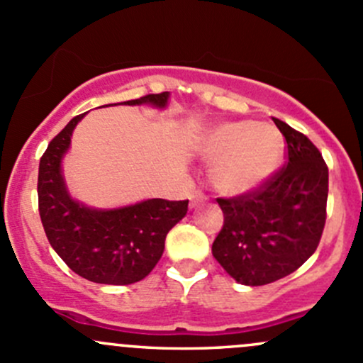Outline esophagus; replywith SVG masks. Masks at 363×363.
<instances>
[{
  "label": "esophagus",
  "instance_id": "34e87169",
  "mask_svg": "<svg viewBox=\"0 0 363 363\" xmlns=\"http://www.w3.org/2000/svg\"><path fill=\"white\" fill-rule=\"evenodd\" d=\"M205 200V196H203V193L200 191V189H196V191H193V194H191V208H194V207H198V205L201 203V201Z\"/></svg>",
  "mask_w": 363,
  "mask_h": 363
}]
</instances>
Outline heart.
Instances as JSON below:
<instances>
[{
    "mask_svg": "<svg viewBox=\"0 0 363 363\" xmlns=\"http://www.w3.org/2000/svg\"><path fill=\"white\" fill-rule=\"evenodd\" d=\"M284 139L272 123L226 121L211 128L201 152L211 167V181L228 194L247 193L261 186L280 162Z\"/></svg>",
    "mask_w": 363,
    "mask_h": 363,
    "instance_id": "b5f03b06",
    "label": "heart"
}]
</instances>
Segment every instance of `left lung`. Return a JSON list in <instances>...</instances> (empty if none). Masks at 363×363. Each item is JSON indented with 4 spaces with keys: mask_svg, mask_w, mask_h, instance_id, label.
<instances>
[{
    "mask_svg": "<svg viewBox=\"0 0 363 363\" xmlns=\"http://www.w3.org/2000/svg\"><path fill=\"white\" fill-rule=\"evenodd\" d=\"M287 143V163L259 188L217 198L223 230L212 254L238 284H272L311 257L327 219L329 169L304 133L273 118Z\"/></svg>",
    "mask_w": 363,
    "mask_h": 363,
    "instance_id": "8db88e82",
    "label": "left lung"
}]
</instances>
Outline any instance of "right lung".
Returning <instances> with one entry per match:
<instances>
[{
    "label": "right lung",
    "instance_id": "obj_1",
    "mask_svg": "<svg viewBox=\"0 0 363 363\" xmlns=\"http://www.w3.org/2000/svg\"><path fill=\"white\" fill-rule=\"evenodd\" d=\"M169 91L150 94L125 104L165 108ZM83 114L74 116L48 144L38 172V208L53 250L79 277L95 284L130 285L152 272L165 238L188 212V200L162 198L113 211H97L72 200L62 177L64 155Z\"/></svg>",
    "mask_w": 363,
    "mask_h": 363
}]
</instances>
